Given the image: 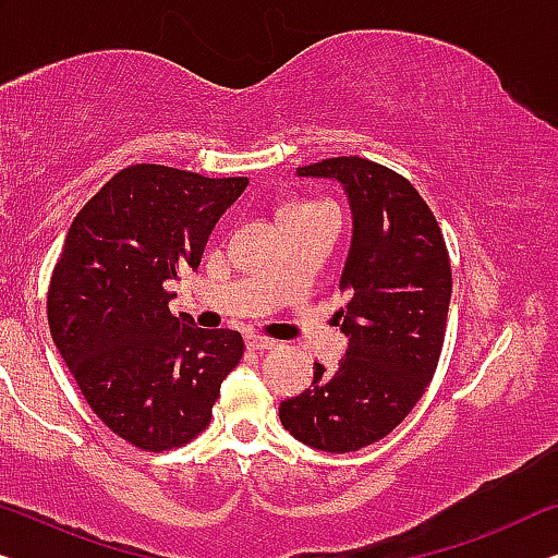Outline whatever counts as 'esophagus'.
Masks as SVG:
<instances>
[{
  "instance_id": "obj_1",
  "label": "esophagus",
  "mask_w": 558,
  "mask_h": 558,
  "mask_svg": "<svg viewBox=\"0 0 558 558\" xmlns=\"http://www.w3.org/2000/svg\"><path fill=\"white\" fill-rule=\"evenodd\" d=\"M245 343H247V348H253V351H270V348H276V340H270L265 336H255V332L245 336Z\"/></svg>"
}]
</instances>
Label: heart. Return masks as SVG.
Returning a JSON list of instances; mask_svg holds the SVG:
<instances>
[{"mask_svg": "<svg viewBox=\"0 0 558 558\" xmlns=\"http://www.w3.org/2000/svg\"><path fill=\"white\" fill-rule=\"evenodd\" d=\"M313 207H323V203H303V199H295V203H288L286 207H282L280 213H288V210L301 213V210H313Z\"/></svg>", "mask_w": 558, "mask_h": 558, "instance_id": "1", "label": "heart"}]
</instances>
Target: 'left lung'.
<instances>
[{
    "label": "left lung",
    "mask_w": 558,
    "mask_h": 558,
    "mask_svg": "<svg viewBox=\"0 0 558 558\" xmlns=\"http://www.w3.org/2000/svg\"><path fill=\"white\" fill-rule=\"evenodd\" d=\"M298 178L336 180L353 215L338 311L348 338L336 371L315 363L313 384L280 403L301 444L351 453L388 436L434 378L451 303V263L440 228L409 180L363 160L330 157Z\"/></svg>",
    "instance_id": "8db88e82"
}]
</instances>
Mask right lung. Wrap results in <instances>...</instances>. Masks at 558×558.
Masks as SVG:
<instances>
[{"label": "right lung", "mask_w": 558, "mask_h": 558, "mask_svg": "<svg viewBox=\"0 0 558 558\" xmlns=\"http://www.w3.org/2000/svg\"><path fill=\"white\" fill-rule=\"evenodd\" d=\"M245 187L247 178L130 165L66 232L49 280V332L97 418L143 451L195 438L243 359L238 330L195 328L168 303L170 282L197 270L215 222Z\"/></svg>", "instance_id": "add662e5"}]
</instances>
